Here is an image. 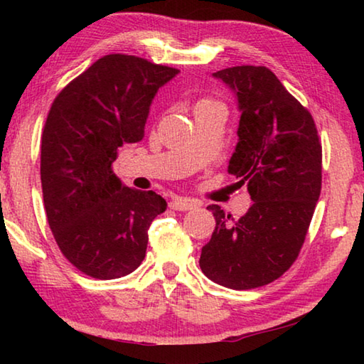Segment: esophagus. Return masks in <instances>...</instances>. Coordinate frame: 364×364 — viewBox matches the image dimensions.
<instances>
[{
  "label": "esophagus",
  "instance_id": "1",
  "mask_svg": "<svg viewBox=\"0 0 364 364\" xmlns=\"http://www.w3.org/2000/svg\"><path fill=\"white\" fill-rule=\"evenodd\" d=\"M168 205H170V208H173V210H180V212L193 210V208H196L194 202L189 199H184V197H173V199L170 200Z\"/></svg>",
  "mask_w": 364,
  "mask_h": 364
}]
</instances>
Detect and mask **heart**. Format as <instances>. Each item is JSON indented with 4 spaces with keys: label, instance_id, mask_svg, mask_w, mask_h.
Masks as SVG:
<instances>
[{
    "label": "heart",
    "instance_id": "1",
    "mask_svg": "<svg viewBox=\"0 0 364 364\" xmlns=\"http://www.w3.org/2000/svg\"><path fill=\"white\" fill-rule=\"evenodd\" d=\"M212 107H223L225 109V104L221 102L220 100H215V97H202V100L196 102L194 110H196V112H200V110L212 109Z\"/></svg>",
    "mask_w": 364,
    "mask_h": 364
}]
</instances>
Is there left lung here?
Here are the masks:
<instances>
[{
    "instance_id": "8db88e82",
    "label": "left lung",
    "mask_w": 364,
    "mask_h": 364,
    "mask_svg": "<svg viewBox=\"0 0 364 364\" xmlns=\"http://www.w3.org/2000/svg\"><path fill=\"white\" fill-rule=\"evenodd\" d=\"M213 75L237 96L239 143L228 173L247 184L254 204L236 221L207 207L217 226L199 264L217 284L245 291L278 279L297 260L321 193L323 149L311 114L267 67Z\"/></svg>"
}]
</instances>
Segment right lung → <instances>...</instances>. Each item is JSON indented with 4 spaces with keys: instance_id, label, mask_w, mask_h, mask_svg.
<instances>
[{
    "instance_id": "1",
    "label": "right lung",
    "mask_w": 364,
    "mask_h": 364,
    "mask_svg": "<svg viewBox=\"0 0 364 364\" xmlns=\"http://www.w3.org/2000/svg\"><path fill=\"white\" fill-rule=\"evenodd\" d=\"M178 69L107 54L64 86L41 136V188L49 228L63 255L96 279L130 274L146 257L147 230L167 202L122 186L112 164L123 144L144 138L160 86Z\"/></svg>"
}]
</instances>
